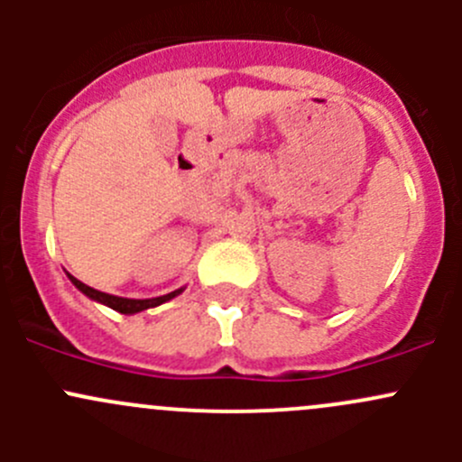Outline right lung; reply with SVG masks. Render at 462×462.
Returning <instances> with one entry per match:
<instances>
[{
	"label": "right lung",
	"mask_w": 462,
	"mask_h": 462,
	"mask_svg": "<svg viewBox=\"0 0 462 462\" xmlns=\"http://www.w3.org/2000/svg\"><path fill=\"white\" fill-rule=\"evenodd\" d=\"M69 279H71L73 286H76L78 291L85 292L88 300L100 301V304L109 306V309L118 310V313H123V315H134V313H141V310L153 309V306L165 304V301H170L171 297H176V295H179V292H183V288H179V291L167 292V295H162V297H153V300H127V297H116V295H109V292L96 291V288L87 286V283H82L80 279L71 277V274H69Z\"/></svg>",
	"instance_id": "obj_1"
}]
</instances>
